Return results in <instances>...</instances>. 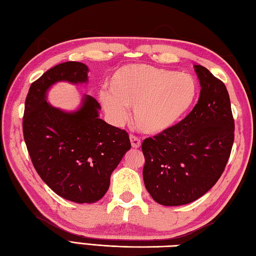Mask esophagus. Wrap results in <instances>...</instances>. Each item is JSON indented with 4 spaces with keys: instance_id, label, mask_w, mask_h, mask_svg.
<instances>
[{
    "instance_id": "obj_1",
    "label": "esophagus",
    "mask_w": 256,
    "mask_h": 256,
    "mask_svg": "<svg viewBox=\"0 0 256 256\" xmlns=\"http://www.w3.org/2000/svg\"><path fill=\"white\" fill-rule=\"evenodd\" d=\"M130 142H132V146L134 148H139L140 147V139H139L136 134H130Z\"/></svg>"
}]
</instances>
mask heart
<instances>
[{
	"label": "heart",
	"instance_id": "heart-1",
	"mask_svg": "<svg viewBox=\"0 0 256 256\" xmlns=\"http://www.w3.org/2000/svg\"><path fill=\"white\" fill-rule=\"evenodd\" d=\"M101 91L100 101L108 117L122 124L134 108L137 127L158 134L172 127L194 102L197 84L192 76L147 64H129L118 69Z\"/></svg>",
	"mask_w": 256,
	"mask_h": 256
}]
</instances>
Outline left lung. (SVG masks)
Returning a JSON list of instances; mask_svg holds the SVG:
<instances>
[{"label": "left lung", "mask_w": 256, "mask_h": 256, "mask_svg": "<svg viewBox=\"0 0 256 256\" xmlns=\"http://www.w3.org/2000/svg\"><path fill=\"white\" fill-rule=\"evenodd\" d=\"M195 71L198 102L175 126L142 142L144 182L154 200L165 206L200 198L223 174L234 142V118L228 89L205 66Z\"/></svg>", "instance_id": "obj_1"}]
</instances>
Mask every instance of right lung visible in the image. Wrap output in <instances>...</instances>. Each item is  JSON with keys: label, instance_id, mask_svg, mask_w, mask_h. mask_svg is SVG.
<instances>
[{"label": "right lung", "instance_id": "obj_1", "mask_svg": "<svg viewBox=\"0 0 256 256\" xmlns=\"http://www.w3.org/2000/svg\"><path fill=\"white\" fill-rule=\"evenodd\" d=\"M61 80L86 82L88 66L64 62L32 82L24 107V142L38 176L56 194L74 203H94L107 192L112 172L132 144L126 130L98 117L100 104L91 96L74 114L48 104L46 90Z\"/></svg>", "mask_w": 256, "mask_h": 256}]
</instances>
